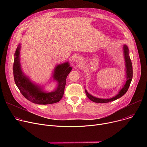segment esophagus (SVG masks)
<instances>
[{"instance_id":"1","label":"esophagus","mask_w":147,"mask_h":147,"mask_svg":"<svg viewBox=\"0 0 147 147\" xmlns=\"http://www.w3.org/2000/svg\"><path fill=\"white\" fill-rule=\"evenodd\" d=\"M76 61L77 63H81V61H82V59H81V57H76Z\"/></svg>"}]
</instances>
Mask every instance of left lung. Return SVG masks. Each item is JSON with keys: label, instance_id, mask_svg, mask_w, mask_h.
<instances>
[{"label": "left lung", "instance_id": "1", "mask_svg": "<svg viewBox=\"0 0 147 147\" xmlns=\"http://www.w3.org/2000/svg\"><path fill=\"white\" fill-rule=\"evenodd\" d=\"M123 56L124 58V63H125V73H126V74H125V78H126V80H125L124 84H123L121 89L119 91L117 95H116L112 98H107V99L99 98L95 97L92 95H91L90 94H89L87 92V91L85 90L86 94L87 97L91 100L96 103H108L120 98V97L123 96L127 91L133 78V66H132L131 61L129 56V50L127 46L125 44H124L123 45Z\"/></svg>", "mask_w": 147, "mask_h": 147}]
</instances>
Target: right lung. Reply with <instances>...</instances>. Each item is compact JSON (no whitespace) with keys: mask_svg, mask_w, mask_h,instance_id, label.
<instances>
[{"mask_svg":"<svg viewBox=\"0 0 147 147\" xmlns=\"http://www.w3.org/2000/svg\"><path fill=\"white\" fill-rule=\"evenodd\" d=\"M22 44L17 46L14 53L13 74L14 81L21 93L28 100L39 105L58 102L63 96L66 78L72 70L68 61L57 65L52 72V78L57 82L56 88L51 92L32 82L22 70L20 63V50Z\"/></svg>","mask_w":147,"mask_h":147,"instance_id":"obj_1","label":"right lung"}]
</instances>
